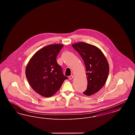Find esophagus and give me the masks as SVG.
<instances>
[{
	"mask_svg": "<svg viewBox=\"0 0 135 135\" xmlns=\"http://www.w3.org/2000/svg\"><path fill=\"white\" fill-rule=\"evenodd\" d=\"M73 77H74V76H73V75H70V76L69 77V79L70 80H71V79H72Z\"/></svg>",
	"mask_w": 135,
	"mask_h": 135,
	"instance_id": "1",
	"label": "esophagus"
}]
</instances>
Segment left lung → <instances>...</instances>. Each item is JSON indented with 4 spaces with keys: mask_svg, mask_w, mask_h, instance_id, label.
<instances>
[{
    "mask_svg": "<svg viewBox=\"0 0 135 135\" xmlns=\"http://www.w3.org/2000/svg\"><path fill=\"white\" fill-rule=\"evenodd\" d=\"M84 60L88 80L84 94L90 96L101 90L108 76L109 65L102 51L95 45L79 42L72 45Z\"/></svg>",
    "mask_w": 135,
    "mask_h": 135,
    "instance_id": "1",
    "label": "left lung"
}]
</instances>
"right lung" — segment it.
Masks as SVG:
<instances>
[{
    "label": "right lung",
    "instance_id": "obj_1",
    "mask_svg": "<svg viewBox=\"0 0 135 135\" xmlns=\"http://www.w3.org/2000/svg\"><path fill=\"white\" fill-rule=\"evenodd\" d=\"M63 46L54 44L41 49L34 54L26 66L25 74L29 84L42 96H52L68 79L64 75L56 58Z\"/></svg>",
    "mask_w": 135,
    "mask_h": 135
}]
</instances>
